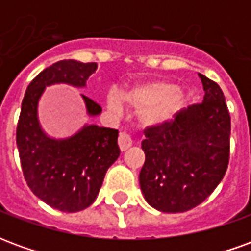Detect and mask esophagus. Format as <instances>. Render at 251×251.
I'll return each instance as SVG.
<instances>
[{
  "label": "esophagus",
  "instance_id": "esophagus-1",
  "mask_svg": "<svg viewBox=\"0 0 251 251\" xmlns=\"http://www.w3.org/2000/svg\"><path fill=\"white\" fill-rule=\"evenodd\" d=\"M131 144H133V141H131L130 136H129L127 133H125V131L120 133V137H118V145H120V149L122 152H125L126 149H129V148L131 147Z\"/></svg>",
  "mask_w": 251,
  "mask_h": 251
}]
</instances>
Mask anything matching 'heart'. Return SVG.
Listing matches in <instances>:
<instances>
[{
  "instance_id": "obj_1",
  "label": "heart",
  "mask_w": 251,
  "mask_h": 251,
  "mask_svg": "<svg viewBox=\"0 0 251 251\" xmlns=\"http://www.w3.org/2000/svg\"><path fill=\"white\" fill-rule=\"evenodd\" d=\"M120 100L131 109L140 110L138 121L142 126H157L171 120L183 102V94L168 82L157 80L138 84L120 94ZM110 109L120 110V102L111 95Z\"/></svg>"
}]
</instances>
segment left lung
<instances>
[{
    "instance_id": "obj_1",
    "label": "left lung",
    "mask_w": 251,
    "mask_h": 251,
    "mask_svg": "<svg viewBox=\"0 0 251 251\" xmlns=\"http://www.w3.org/2000/svg\"><path fill=\"white\" fill-rule=\"evenodd\" d=\"M204 99L161 125L148 126L140 185L163 212H184L204 201L226 174L231 117L219 84L199 74Z\"/></svg>"
}]
</instances>
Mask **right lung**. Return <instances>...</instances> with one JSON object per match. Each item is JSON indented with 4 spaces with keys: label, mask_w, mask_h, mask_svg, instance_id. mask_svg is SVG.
I'll use <instances>...</instances> for the list:
<instances>
[{
    "label": "right lung",
    "mask_w": 251,
    "mask_h": 251,
    "mask_svg": "<svg viewBox=\"0 0 251 251\" xmlns=\"http://www.w3.org/2000/svg\"><path fill=\"white\" fill-rule=\"evenodd\" d=\"M97 63L60 60L47 67L29 83L21 103L16 141L25 181L44 203L63 212H77L94 203L104 175L120 156L118 130L86 125L67 140L44 134L37 120V102L46 86L68 83L86 86ZM90 115L102 107L83 95Z\"/></svg>",
    "instance_id": "right-lung-1"
}]
</instances>
